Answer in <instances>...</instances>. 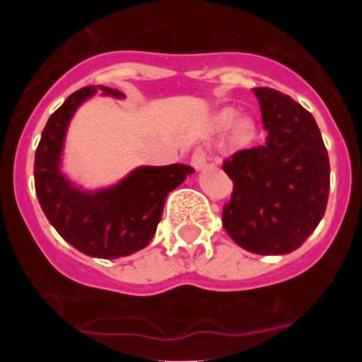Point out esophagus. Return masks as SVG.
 Here are the masks:
<instances>
[{
    "label": "esophagus",
    "mask_w": 362,
    "mask_h": 362,
    "mask_svg": "<svg viewBox=\"0 0 362 362\" xmlns=\"http://www.w3.org/2000/svg\"><path fill=\"white\" fill-rule=\"evenodd\" d=\"M191 164H192V166H194L198 171L204 170V168L208 166V156H206V152H204L203 148H198V151H194V154H192V158H191Z\"/></svg>",
    "instance_id": "esophagus-1"
}]
</instances>
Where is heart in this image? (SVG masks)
<instances>
[{"label": "heart", "instance_id": "b5f03b06", "mask_svg": "<svg viewBox=\"0 0 362 362\" xmlns=\"http://www.w3.org/2000/svg\"><path fill=\"white\" fill-rule=\"evenodd\" d=\"M235 120H236V112L231 110V108H226V110H222L217 115V124L221 127H229ZM252 133H254V122H252L250 119L243 117V119H240L238 122H236V138H238V140L242 141L249 140Z\"/></svg>", "mask_w": 362, "mask_h": 362}]
</instances>
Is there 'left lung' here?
I'll return each mask as SVG.
<instances>
[{
  "mask_svg": "<svg viewBox=\"0 0 362 362\" xmlns=\"http://www.w3.org/2000/svg\"><path fill=\"white\" fill-rule=\"evenodd\" d=\"M254 94L268 136L222 164L233 180L222 226L245 250L282 255L299 249L324 217L329 158L312 113L269 87Z\"/></svg>",
  "mask_w": 362,
  "mask_h": 362,
  "instance_id": "1",
  "label": "left lung"
}]
</instances>
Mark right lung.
Returning a JSON list of instances; mask_svg holds the SVG:
<instances>
[{
  "mask_svg": "<svg viewBox=\"0 0 362 362\" xmlns=\"http://www.w3.org/2000/svg\"><path fill=\"white\" fill-rule=\"evenodd\" d=\"M124 98L110 87H83L66 98L43 127L35 154V189L43 214L69 245L100 259L131 255L148 245L173 189L194 173L187 164L140 166L112 187L86 191L61 171L64 136L76 108L98 93Z\"/></svg>",
  "mask_w": 362,
  "mask_h": 362,
  "instance_id": "obj_1",
  "label": "right lung"
}]
</instances>
